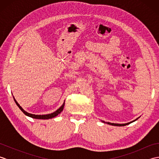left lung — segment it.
Wrapping results in <instances>:
<instances>
[{"mask_svg": "<svg viewBox=\"0 0 159 159\" xmlns=\"http://www.w3.org/2000/svg\"><path fill=\"white\" fill-rule=\"evenodd\" d=\"M139 118V117H138ZM137 118V119H138ZM137 119H136L135 120H134V121H132L131 122H128V123H127V124H114V123H110V122H107L108 124H110V125H112V126H126V125H128V124H130V123H132V122H133V121H136ZM102 122H104V123H106L105 121H102Z\"/></svg>", "mask_w": 159, "mask_h": 159, "instance_id": "1", "label": "left lung"}]
</instances>
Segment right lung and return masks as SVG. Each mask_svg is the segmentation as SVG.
Returning a JSON list of instances; mask_svg holds the SVG:
<instances>
[{
  "label": "right lung",
  "instance_id": "right-lung-1",
  "mask_svg": "<svg viewBox=\"0 0 159 159\" xmlns=\"http://www.w3.org/2000/svg\"><path fill=\"white\" fill-rule=\"evenodd\" d=\"M13 99H14V101L16 104H17V106H18L20 109L21 110L22 112L25 113L26 116H27L29 117H31L32 118H35V119H40V120H48V119H50V118H52V117H56L57 116H58V115L61 112V111H63V107H64V105H65V102H63V104H62V106L59 109H57L56 111H55V112H53L52 113L50 114H47V115H35V114H31V113H29L26 112V111H25V110H24L20 106V104L18 103V102L16 100V99L13 98Z\"/></svg>",
  "mask_w": 159,
  "mask_h": 159
}]
</instances>
